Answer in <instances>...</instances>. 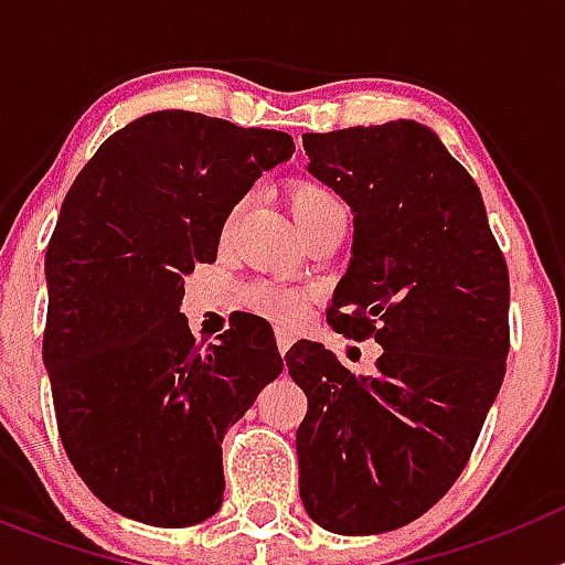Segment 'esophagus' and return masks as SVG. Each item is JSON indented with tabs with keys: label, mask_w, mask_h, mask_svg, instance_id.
I'll return each mask as SVG.
<instances>
[{
	"label": "esophagus",
	"mask_w": 565,
	"mask_h": 565,
	"mask_svg": "<svg viewBox=\"0 0 565 565\" xmlns=\"http://www.w3.org/2000/svg\"><path fill=\"white\" fill-rule=\"evenodd\" d=\"M291 344H294L291 333H286V331H279V333H277V348H279V353H288V348H291Z\"/></svg>",
	"instance_id": "obj_1"
}]
</instances>
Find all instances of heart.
Segmentation results:
<instances>
[{"label":"heart","mask_w":565,"mask_h":565,"mask_svg":"<svg viewBox=\"0 0 565 565\" xmlns=\"http://www.w3.org/2000/svg\"><path fill=\"white\" fill-rule=\"evenodd\" d=\"M288 203H291L294 221H297L299 232L308 234L311 228H317L319 223L331 221V217H344V206L339 201V194L331 186L319 181H297L288 189ZM239 206L232 209L226 226H232L234 217H237ZM248 308H254L257 313H266V317L277 319L282 326H291L302 317L306 311V297L291 288L271 286V282H257L246 291Z\"/></svg>","instance_id":"b5f03b06"}]
</instances>
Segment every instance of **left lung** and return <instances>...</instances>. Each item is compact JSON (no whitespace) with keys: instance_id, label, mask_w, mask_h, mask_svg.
<instances>
[{"instance_id":"8db88e82","label":"left lung","mask_w":565,"mask_h":565,"mask_svg":"<svg viewBox=\"0 0 565 565\" xmlns=\"http://www.w3.org/2000/svg\"><path fill=\"white\" fill-rule=\"evenodd\" d=\"M308 172L353 214L348 271L328 322L382 344L356 376L299 339L288 373L306 391L299 495L337 535H382L456 483L501 391L509 271L481 189L418 121L306 132Z\"/></svg>"}]
</instances>
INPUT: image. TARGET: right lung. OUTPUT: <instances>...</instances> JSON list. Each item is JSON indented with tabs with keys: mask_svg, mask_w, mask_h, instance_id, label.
I'll return each mask as SVG.
<instances>
[{
	"mask_svg": "<svg viewBox=\"0 0 565 565\" xmlns=\"http://www.w3.org/2000/svg\"><path fill=\"white\" fill-rule=\"evenodd\" d=\"M291 154L277 129L161 109L109 135L64 198L42 356L67 458L118 515L183 529L221 509L223 436L282 356L254 313L194 342L183 277L217 259L232 209Z\"/></svg>",
	"mask_w": 565,
	"mask_h": 565,
	"instance_id": "right-lung-1",
	"label": "right lung"
}]
</instances>
